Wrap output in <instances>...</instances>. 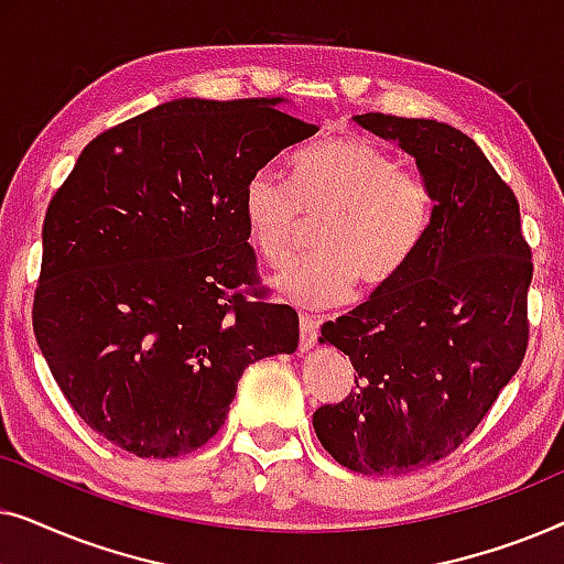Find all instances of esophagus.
Wrapping results in <instances>:
<instances>
[{"label":"esophagus","mask_w":564,"mask_h":564,"mask_svg":"<svg viewBox=\"0 0 564 564\" xmlns=\"http://www.w3.org/2000/svg\"><path fill=\"white\" fill-rule=\"evenodd\" d=\"M318 328H321L318 315H311V313L300 315V351L313 349L315 341H318Z\"/></svg>","instance_id":"obj_1"}]
</instances>
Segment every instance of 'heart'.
I'll return each instance as SVG.
<instances>
[{"instance_id":"1","label":"heart","mask_w":564,"mask_h":564,"mask_svg":"<svg viewBox=\"0 0 564 564\" xmlns=\"http://www.w3.org/2000/svg\"><path fill=\"white\" fill-rule=\"evenodd\" d=\"M241 213L251 249L267 264H282L305 220L321 218L313 246L272 280V288L303 307H334L351 300L361 280L384 290L405 272L429 234L434 197L429 182L400 166L367 138H336L300 151L292 184L272 169L249 176Z\"/></svg>"}]
</instances>
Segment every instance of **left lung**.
<instances>
[{"instance_id": "8db88e82", "label": "left lung", "mask_w": 564, "mask_h": 564, "mask_svg": "<svg viewBox=\"0 0 564 564\" xmlns=\"http://www.w3.org/2000/svg\"><path fill=\"white\" fill-rule=\"evenodd\" d=\"M354 120L415 159L434 215L390 288L323 323L318 341L351 359L357 388L313 429L338 465L405 475L457 449L519 372L534 267L516 195L473 138L436 120Z\"/></svg>"}]
</instances>
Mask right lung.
Returning <instances> with one entry per match:
<instances>
[{"label": "right lung", "instance_id": "obj_1", "mask_svg": "<svg viewBox=\"0 0 564 564\" xmlns=\"http://www.w3.org/2000/svg\"><path fill=\"white\" fill-rule=\"evenodd\" d=\"M282 97H184L97 135L53 195L37 346L91 431L138 457L218 434L243 369L297 349L290 305L253 290L246 182L318 128Z\"/></svg>", "mask_w": 564, "mask_h": 564}]
</instances>
